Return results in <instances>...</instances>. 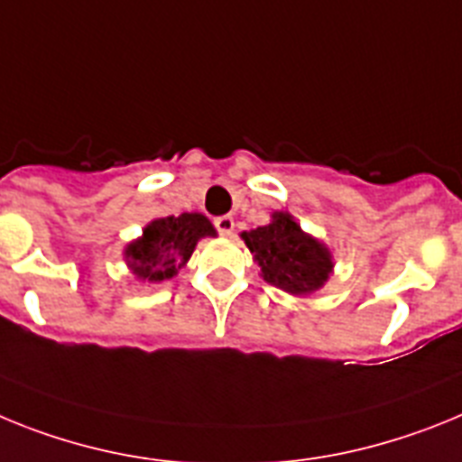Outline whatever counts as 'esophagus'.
Here are the masks:
<instances>
[{"label":"esophagus","instance_id":"esophagus-1","mask_svg":"<svg viewBox=\"0 0 462 462\" xmlns=\"http://www.w3.org/2000/svg\"><path fill=\"white\" fill-rule=\"evenodd\" d=\"M216 230L220 232V235H232V230H235V218L232 216H218V218L214 220Z\"/></svg>","mask_w":462,"mask_h":462}]
</instances>
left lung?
<instances>
[{"label":"left lung","mask_w":462,"mask_h":462,"mask_svg":"<svg viewBox=\"0 0 462 462\" xmlns=\"http://www.w3.org/2000/svg\"><path fill=\"white\" fill-rule=\"evenodd\" d=\"M242 236L263 267V279L272 286L304 295L328 281L332 270L328 248L304 235L288 214L276 211L270 226L244 232Z\"/></svg>","instance_id":"obj_1"}]
</instances>
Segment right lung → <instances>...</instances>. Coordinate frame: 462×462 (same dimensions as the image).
Wrapping results in <instances>:
<instances>
[{
	"mask_svg": "<svg viewBox=\"0 0 462 462\" xmlns=\"http://www.w3.org/2000/svg\"><path fill=\"white\" fill-rule=\"evenodd\" d=\"M214 235V226L202 214L158 218L143 230L142 239L127 246V263L139 279H171L188 263L199 239Z\"/></svg>",
	"mask_w": 462,
	"mask_h": 462,
	"instance_id": "right-lung-1",
	"label": "right lung"
}]
</instances>
